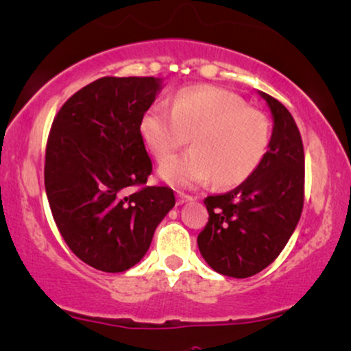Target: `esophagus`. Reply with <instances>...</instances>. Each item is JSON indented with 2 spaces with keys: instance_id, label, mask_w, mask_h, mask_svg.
Wrapping results in <instances>:
<instances>
[{
  "instance_id": "34e87169",
  "label": "esophagus",
  "mask_w": 351,
  "mask_h": 351,
  "mask_svg": "<svg viewBox=\"0 0 351 351\" xmlns=\"http://www.w3.org/2000/svg\"><path fill=\"white\" fill-rule=\"evenodd\" d=\"M189 201H193V196H188V194H184V193L176 194V204L178 206L184 204V202H189Z\"/></svg>"
}]
</instances>
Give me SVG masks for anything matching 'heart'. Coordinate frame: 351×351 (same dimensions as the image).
<instances>
[{
	"label": "heart",
	"instance_id": "heart-1",
	"mask_svg": "<svg viewBox=\"0 0 351 351\" xmlns=\"http://www.w3.org/2000/svg\"><path fill=\"white\" fill-rule=\"evenodd\" d=\"M141 135L158 162L192 137L191 151L160 167L167 183L191 188L214 178V184L229 188L243 183L258 168L268 152L271 125L237 93L193 86L176 93L170 109L157 104L143 114Z\"/></svg>",
	"mask_w": 351,
	"mask_h": 351
}]
</instances>
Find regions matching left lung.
I'll list each match as a JSON object with an SVG mask.
<instances>
[{"mask_svg": "<svg viewBox=\"0 0 351 351\" xmlns=\"http://www.w3.org/2000/svg\"><path fill=\"white\" fill-rule=\"evenodd\" d=\"M258 95L273 117L267 155L237 188L206 197L209 222L197 235L206 263L230 278L253 276L273 263L304 204V149L296 122L280 101Z\"/></svg>", "mask_w": 351, "mask_h": 351, "instance_id": "1", "label": "left lung"}]
</instances>
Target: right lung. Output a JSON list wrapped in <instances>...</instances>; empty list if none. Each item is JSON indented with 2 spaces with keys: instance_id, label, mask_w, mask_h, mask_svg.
<instances>
[{
  "instance_id": "add662e5",
  "label": "right lung",
  "mask_w": 351,
  "mask_h": 351,
  "mask_svg": "<svg viewBox=\"0 0 351 351\" xmlns=\"http://www.w3.org/2000/svg\"><path fill=\"white\" fill-rule=\"evenodd\" d=\"M163 78L106 77L63 104L45 152V193L70 250L106 273L132 268L175 206L170 188L145 186L152 173L141 121Z\"/></svg>"
}]
</instances>
